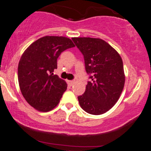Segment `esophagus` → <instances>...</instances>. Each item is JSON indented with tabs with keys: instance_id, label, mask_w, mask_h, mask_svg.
Returning <instances> with one entry per match:
<instances>
[{
	"instance_id": "34e87169",
	"label": "esophagus",
	"mask_w": 151,
	"mask_h": 151,
	"mask_svg": "<svg viewBox=\"0 0 151 151\" xmlns=\"http://www.w3.org/2000/svg\"><path fill=\"white\" fill-rule=\"evenodd\" d=\"M68 83H69V84H70V86H71V85H73L74 83V81H68Z\"/></svg>"
}]
</instances>
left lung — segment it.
<instances>
[{"mask_svg": "<svg viewBox=\"0 0 151 151\" xmlns=\"http://www.w3.org/2000/svg\"><path fill=\"white\" fill-rule=\"evenodd\" d=\"M83 55L90 81L77 99L85 112L101 115L116 103L124 85L123 62L119 54L101 39L72 38Z\"/></svg>", "mask_w": 151, "mask_h": 151, "instance_id": "8db88e82", "label": "left lung"}]
</instances>
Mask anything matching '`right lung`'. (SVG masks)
Returning <instances> with one entry per match:
<instances>
[{
	"label": "right lung",
	"mask_w": 151,
	"mask_h": 151,
	"mask_svg": "<svg viewBox=\"0 0 151 151\" xmlns=\"http://www.w3.org/2000/svg\"><path fill=\"white\" fill-rule=\"evenodd\" d=\"M74 45L63 36H44L23 54L18 65V81L23 97L40 112H48L58 104L67 83L56 74L57 59Z\"/></svg>",
	"instance_id": "right-lung-1"
}]
</instances>
